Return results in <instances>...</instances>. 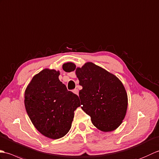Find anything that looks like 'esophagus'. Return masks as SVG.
Listing matches in <instances>:
<instances>
[{
	"label": "esophagus",
	"mask_w": 159,
	"mask_h": 159,
	"mask_svg": "<svg viewBox=\"0 0 159 159\" xmlns=\"http://www.w3.org/2000/svg\"><path fill=\"white\" fill-rule=\"evenodd\" d=\"M73 92L75 94H77L78 95V93H79V90H78V89H74L73 90Z\"/></svg>",
	"instance_id": "34e87169"
}]
</instances>
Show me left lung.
<instances>
[{"label": "left lung", "instance_id": "left-lung-1", "mask_svg": "<svg viewBox=\"0 0 159 159\" xmlns=\"http://www.w3.org/2000/svg\"><path fill=\"white\" fill-rule=\"evenodd\" d=\"M62 69L66 72L75 70L82 86L79 92L81 107L90 116L94 126L104 132L117 129L125 117L128 105L127 94L120 80L93 62L81 68L67 62Z\"/></svg>", "mask_w": 159, "mask_h": 159}]
</instances>
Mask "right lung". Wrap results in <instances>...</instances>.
<instances>
[{
    "instance_id": "1",
    "label": "right lung",
    "mask_w": 159,
    "mask_h": 159,
    "mask_svg": "<svg viewBox=\"0 0 159 159\" xmlns=\"http://www.w3.org/2000/svg\"><path fill=\"white\" fill-rule=\"evenodd\" d=\"M59 71L45 69L35 75L24 93V105L34 127L42 135L56 139L69 132L74 111L80 106L77 94L58 79Z\"/></svg>"
}]
</instances>
